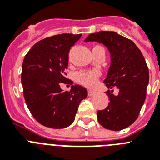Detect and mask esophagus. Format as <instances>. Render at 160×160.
<instances>
[{"instance_id":"1","label":"esophagus","mask_w":160,"mask_h":160,"mask_svg":"<svg viewBox=\"0 0 160 160\" xmlns=\"http://www.w3.org/2000/svg\"><path fill=\"white\" fill-rule=\"evenodd\" d=\"M95 93V91H93V90H88V95H89V96H92Z\"/></svg>"}]
</instances>
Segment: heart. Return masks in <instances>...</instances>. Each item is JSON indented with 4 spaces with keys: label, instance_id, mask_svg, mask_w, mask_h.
Listing matches in <instances>:
<instances>
[{
    "label": "heart",
    "instance_id": "heart-1",
    "mask_svg": "<svg viewBox=\"0 0 160 160\" xmlns=\"http://www.w3.org/2000/svg\"><path fill=\"white\" fill-rule=\"evenodd\" d=\"M94 48H103L100 46H95ZM93 48V49H94ZM100 76V72L98 70H81L75 75L77 82L86 87H92L97 82Z\"/></svg>",
    "mask_w": 160,
    "mask_h": 160
}]
</instances>
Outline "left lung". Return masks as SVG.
Wrapping results in <instances>:
<instances>
[{
	"mask_svg": "<svg viewBox=\"0 0 160 160\" xmlns=\"http://www.w3.org/2000/svg\"><path fill=\"white\" fill-rule=\"evenodd\" d=\"M90 41L103 44L110 53V66L104 81L109 102L105 109L97 111L98 121L105 129L119 131L139 116L146 97L149 69L136 45L114 31L90 34L85 40ZM114 87L119 89L117 96L109 90Z\"/></svg>",
	"mask_w": 160,
	"mask_h": 160,
	"instance_id": "left-lung-1",
	"label": "left lung"
}]
</instances>
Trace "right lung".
<instances>
[{
    "label": "right lung",
    "mask_w": 160,
    "mask_h": 160,
    "mask_svg": "<svg viewBox=\"0 0 160 160\" xmlns=\"http://www.w3.org/2000/svg\"><path fill=\"white\" fill-rule=\"evenodd\" d=\"M81 34H60L41 40L24 58L21 83L24 98L31 114L42 125L52 129L70 126L80 101L87 97L79 85L63 91L60 85L73 84L65 77L70 48Z\"/></svg>",
    "instance_id": "obj_1"
}]
</instances>
